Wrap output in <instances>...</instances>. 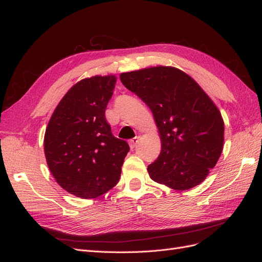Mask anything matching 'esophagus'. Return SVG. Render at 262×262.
<instances>
[{
	"mask_svg": "<svg viewBox=\"0 0 262 262\" xmlns=\"http://www.w3.org/2000/svg\"><path fill=\"white\" fill-rule=\"evenodd\" d=\"M138 142H139V137H135V138L131 139V140L129 141V145H130V147H131V148H134V147H135V145H137V144H138Z\"/></svg>",
	"mask_w": 262,
	"mask_h": 262,
	"instance_id": "34e87169",
	"label": "esophagus"
}]
</instances>
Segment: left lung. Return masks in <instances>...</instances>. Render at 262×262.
Here are the masks:
<instances>
[{
  "instance_id": "left-lung-1",
  "label": "left lung",
  "mask_w": 262,
  "mask_h": 262,
  "mask_svg": "<svg viewBox=\"0 0 262 262\" xmlns=\"http://www.w3.org/2000/svg\"><path fill=\"white\" fill-rule=\"evenodd\" d=\"M120 80L149 107L158 128L161 151L147 167L150 179L176 191L201 184L224 142V122L211 98L192 77L171 66L123 73Z\"/></svg>"
}]
</instances>
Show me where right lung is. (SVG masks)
I'll return each instance as SVG.
<instances>
[{"mask_svg": "<svg viewBox=\"0 0 262 262\" xmlns=\"http://www.w3.org/2000/svg\"><path fill=\"white\" fill-rule=\"evenodd\" d=\"M115 76L82 79L61 98L44 134V154L56 182L77 197L96 198L119 181L130 149L115 138L105 110Z\"/></svg>", "mask_w": 262, "mask_h": 262, "instance_id": "obj_1", "label": "right lung"}]
</instances>
